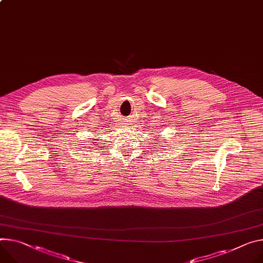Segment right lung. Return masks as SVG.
I'll return each mask as SVG.
<instances>
[{
    "instance_id": "obj_1",
    "label": "right lung",
    "mask_w": 263,
    "mask_h": 263,
    "mask_svg": "<svg viewBox=\"0 0 263 263\" xmlns=\"http://www.w3.org/2000/svg\"><path fill=\"white\" fill-rule=\"evenodd\" d=\"M93 142H94V141H93ZM94 144H95V145H100V144H97V142H94Z\"/></svg>"
}]
</instances>
